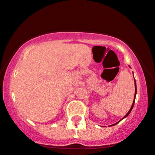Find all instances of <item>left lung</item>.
Here are the masks:
<instances>
[{
	"mask_svg": "<svg viewBox=\"0 0 155 155\" xmlns=\"http://www.w3.org/2000/svg\"><path fill=\"white\" fill-rule=\"evenodd\" d=\"M134 81H135V79H134ZM135 94H134V95H135V97H136V94H137V85H136V81H135ZM135 97H134V101H133V103H132V107H131V108H130V111H128V112H127V114L126 115H125V116L124 117H123V118L122 119H124V118H125V117H127V116H128V115L129 114H130V113L131 112V111H132V108H133V107H134V101H135ZM120 120V121H121ZM118 123H119V121H118V122H117L116 123V124H112V125H111V126H113V125H115V124H118Z\"/></svg>",
	"mask_w": 155,
	"mask_h": 155,
	"instance_id": "1",
	"label": "left lung"
}]
</instances>
